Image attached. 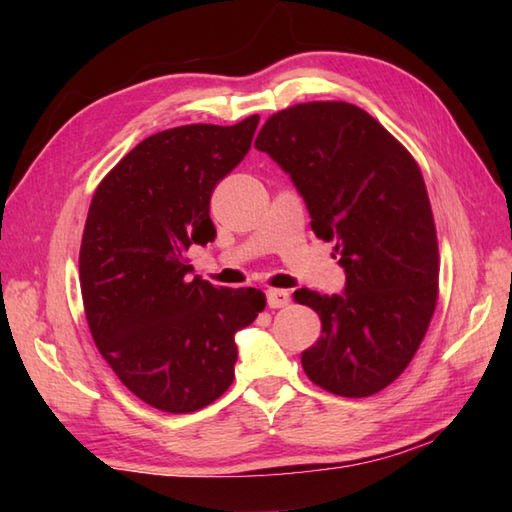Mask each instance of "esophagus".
<instances>
[{
  "label": "esophagus",
  "mask_w": 512,
  "mask_h": 512,
  "mask_svg": "<svg viewBox=\"0 0 512 512\" xmlns=\"http://www.w3.org/2000/svg\"><path fill=\"white\" fill-rule=\"evenodd\" d=\"M266 299H268V306L270 308H286L290 303V292L288 290H275L270 288L266 292Z\"/></svg>",
  "instance_id": "obj_1"
}]
</instances>
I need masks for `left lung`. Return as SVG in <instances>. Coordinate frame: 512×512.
<instances>
[{
    "label": "left lung",
    "instance_id": "obj_1",
    "mask_svg": "<svg viewBox=\"0 0 512 512\" xmlns=\"http://www.w3.org/2000/svg\"><path fill=\"white\" fill-rule=\"evenodd\" d=\"M255 147L288 173L314 235L336 244L345 270L341 295H292L321 319L303 372L336 396L378 394L405 372L438 299L436 224L416 160L343 101L273 114Z\"/></svg>",
    "mask_w": 512,
    "mask_h": 512
}]
</instances>
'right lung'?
I'll return each instance as SVG.
<instances>
[{"mask_svg":"<svg viewBox=\"0 0 512 512\" xmlns=\"http://www.w3.org/2000/svg\"><path fill=\"white\" fill-rule=\"evenodd\" d=\"M259 116L182 125L138 143L96 189L79 275L94 343L121 383L169 413L198 411L235 378V332L257 319V288L191 275L187 250L215 239L211 193L248 154Z\"/></svg>","mask_w":512,"mask_h":512,"instance_id":"obj_1","label":"right lung"}]
</instances>
